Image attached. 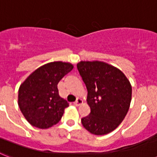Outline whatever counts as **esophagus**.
<instances>
[{"label":"esophagus","instance_id":"esophagus-1","mask_svg":"<svg viewBox=\"0 0 157 157\" xmlns=\"http://www.w3.org/2000/svg\"><path fill=\"white\" fill-rule=\"evenodd\" d=\"M83 103V100L81 98H77L76 99V101L74 102V105H76V106H78V105H81Z\"/></svg>","mask_w":157,"mask_h":157}]
</instances>
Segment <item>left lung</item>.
<instances>
[{
  "instance_id": "1",
  "label": "left lung",
  "mask_w": 157,
  "mask_h": 157,
  "mask_svg": "<svg viewBox=\"0 0 157 157\" xmlns=\"http://www.w3.org/2000/svg\"><path fill=\"white\" fill-rule=\"evenodd\" d=\"M77 69L87 88L90 114L81 118L90 133L113 132L127 115L132 101V85L122 71L101 61H81Z\"/></svg>"
}]
</instances>
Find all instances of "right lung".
Instances as JSON below:
<instances>
[{"label": "right lung", "instance_id": "obj_1", "mask_svg": "<svg viewBox=\"0 0 157 157\" xmlns=\"http://www.w3.org/2000/svg\"><path fill=\"white\" fill-rule=\"evenodd\" d=\"M72 68V63L62 61L46 63L20 85L19 108L30 124L47 129L59 122L68 103L59 97L57 85Z\"/></svg>", "mask_w": 157, "mask_h": 157}]
</instances>
